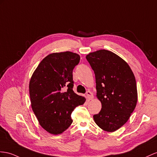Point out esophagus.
<instances>
[{
    "instance_id": "1",
    "label": "esophagus",
    "mask_w": 157,
    "mask_h": 157,
    "mask_svg": "<svg viewBox=\"0 0 157 157\" xmlns=\"http://www.w3.org/2000/svg\"><path fill=\"white\" fill-rule=\"evenodd\" d=\"M86 96H87V99H89V100H91V99H94V95H93V94H92L91 92L90 91H87L86 92Z\"/></svg>"
}]
</instances>
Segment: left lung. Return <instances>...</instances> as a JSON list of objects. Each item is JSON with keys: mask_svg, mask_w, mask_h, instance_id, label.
Wrapping results in <instances>:
<instances>
[{"mask_svg": "<svg viewBox=\"0 0 157 157\" xmlns=\"http://www.w3.org/2000/svg\"><path fill=\"white\" fill-rule=\"evenodd\" d=\"M86 59L94 71L96 96L101 103L94 119L103 131H117L129 119L137 102L135 75L128 63L111 51L91 52Z\"/></svg>", "mask_w": 157, "mask_h": 157, "instance_id": "8db88e82", "label": "left lung"}]
</instances>
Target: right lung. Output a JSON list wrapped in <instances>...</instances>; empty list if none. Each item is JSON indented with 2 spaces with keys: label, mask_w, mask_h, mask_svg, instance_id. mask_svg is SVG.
Here are the masks:
<instances>
[{
  "label": "right lung",
  "mask_w": 157,
  "mask_h": 157,
  "mask_svg": "<svg viewBox=\"0 0 157 157\" xmlns=\"http://www.w3.org/2000/svg\"><path fill=\"white\" fill-rule=\"evenodd\" d=\"M80 56L71 52L52 53L35 70L29 83L31 106L43 128L61 134L73 122L71 114L86 98L73 91V70Z\"/></svg>",
  "instance_id": "right-lung-1"
}]
</instances>
